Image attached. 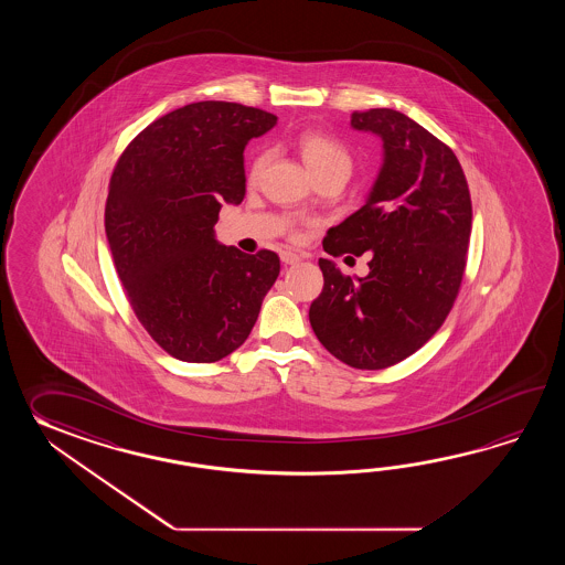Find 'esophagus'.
<instances>
[{
  "instance_id": "1",
  "label": "esophagus",
  "mask_w": 565,
  "mask_h": 565,
  "mask_svg": "<svg viewBox=\"0 0 565 565\" xmlns=\"http://www.w3.org/2000/svg\"><path fill=\"white\" fill-rule=\"evenodd\" d=\"M280 260L285 263V265H297L300 260L299 254L290 253V250H285V253H280Z\"/></svg>"
}]
</instances>
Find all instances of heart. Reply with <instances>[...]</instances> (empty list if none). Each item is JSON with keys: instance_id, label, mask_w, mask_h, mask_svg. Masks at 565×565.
Segmentation results:
<instances>
[{"instance_id": "obj_1", "label": "heart", "mask_w": 565, "mask_h": 565, "mask_svg": "<svg viewBox=\"0 0 565 565\" xmlns=\"http://www.w3.org/2000/svg\"><path fill=\"white\" fill-rule=\"evenodd\" d=\"M297 147H299L305 166L311 169L315 178L323 175L327 171H333V169L351 168V157H349L348 149L333 137L324 135V132L315 131V129L300 132L297 137ZM266 161H268L266 151H260V153L253 157V161L248 166V181L250 183L260 180V175H263L266 168Z\"/></svg>"}]
</instances>
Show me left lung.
<instances>
[{
  "label": "left lung",
  "mask_w": 565,
  "mask_h": 565,
  "mask_svg": "<svg viewBox=\"0 0 565 565\" xmlns=\"http://www.w3.org/2000/svg\"><path fill=\"white\" fill-rule=\"evenodd\" d=\"M353 129L384 141V166L367 202L327 232L331 256L370 253L353 280L321 258L324 285L309 321L337 360L384 370L443 327L457 300L469 250L472 204L455 151L394 108L355 110Z\"/></svg>",
  "instance_id": "8db88e82"
}]
</instances>
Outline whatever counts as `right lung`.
Segmentation results:
<instances>
[{"instance_id":"1","label":"right lung","mask_w":565,"mask_h":565,"mask_svg":"<svg viewBox=\"0 0 565 565\" xmlns=\"http://www.w3.org/2000/svg\"><path fill=\"white\" fill-rule=\"evenodd\" d=\"M275 125L263 108L192 103L145 127L113 169V263L139 323L175 360L214 363L241 348L280 273L273 250L214 238L222 202L246 193L244 147Z\"/></svg>"}]
</instances>
